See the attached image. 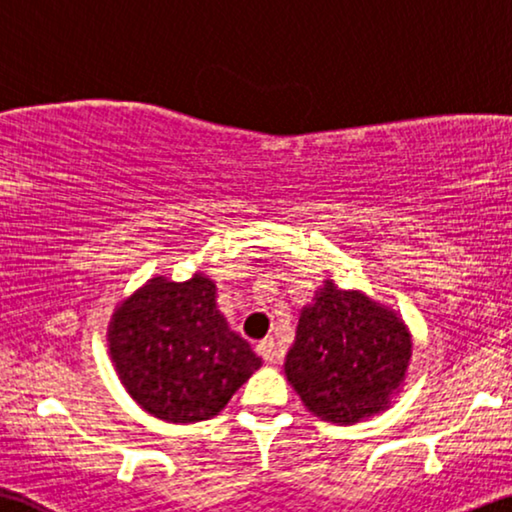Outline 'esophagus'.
Listing matches in <instances>:
<instances>
[{
	"label": "esophagus",
	"instance_id": "34e87169",
	"mask_svg": "<svg viewBox=\"0 0 512 512\" xmlns=\"http://www.w3.org/2000/svg\"><path fill=\"white\" fill-rule=\"evenodd\" d=\"M257 354L264 358L266 363H276L278 361V347H276V342L273 340H262L257 345Z\"/></svg>",
	"mask_w": 512,
	"mask_h": 512
}]
</instances>
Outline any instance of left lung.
I'll return each instance as SVG.
<instances>
[{
	"label": "left lung",
	"instance_id": "obj_1",
	"mask_svg": "<svg viewBox=\"0 0 512 512\" xmlns=\"http://www.w3.org/2000/svg\"><path fill=\"white\" fill-rule=\"evenodd\" d=\"M409 356V333L391 310L326 282L301 312L285 372L312 414L356 423L388 407Z\"/></svg>",
	"mask_w": 512,
	"mask_h": 512
}]
</instances>
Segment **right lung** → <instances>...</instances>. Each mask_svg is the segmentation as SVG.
Wrapping results in <instances>:
<instances>
[{
	"instance_id": "1",
	"label": "right lung",
	"mask_w": 512,
	"mask_h": 512,
	"mask_svg": "<svg viewBox=\"0 0 512 512\" xmlns=\"http://www.w3.org/2000/svg\"><path fill=\"white\" fill-rule=\"evenodd\" d=\"M110 354L121 384L149 414L170 423L216 416L262 358L216 310V285L149 280L114 312Z\"/></svg>"
}]
</instances>
